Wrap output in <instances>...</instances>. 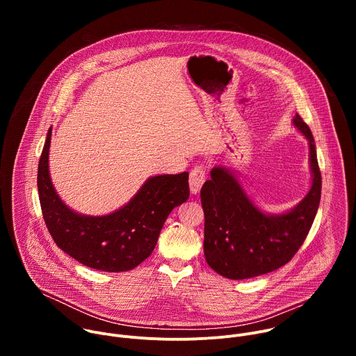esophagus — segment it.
<instances>
[{
  "mask_svg": "<svg viewBox=\"0 0 356 356\" xmlns=\"http://www.w3.org/2000/svg\"><path fill=\"white\" fill-rule=\"evenodd\" d=\"M206 181V168L204 166H194L190 172V190L193 194H197Z\"/></svg>",
  "mask_w": 356,
  "mask_h": 356,
  "instance_id": "34e87169",
  "label": "esophagus"
}]
</instances>
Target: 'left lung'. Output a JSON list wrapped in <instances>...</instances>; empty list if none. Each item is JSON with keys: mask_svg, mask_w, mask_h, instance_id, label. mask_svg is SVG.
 Returning a JSON list of instances; mask_svg holds the SVG:
<instances>
[{"mask_svg": "<svg viewBox=\"0 0 356 356\" xmlns=\"http://www.w3.org/2000/svg\"><path fill=\"white\" fill-rule=\"evenodd\" d=\"M294 125L310 143L313 184L291 211L266 216L252 204L235 176L214 168L201 187L204 210V255L211 269L241 280L273 272L286 265L307 238L321 198V172L309 125L296 114Z\"/></svg>", "mask_w": 356, "mask_h": 356, "instance_id": "left-lung-1", "label": "left lung"}]
</instances>
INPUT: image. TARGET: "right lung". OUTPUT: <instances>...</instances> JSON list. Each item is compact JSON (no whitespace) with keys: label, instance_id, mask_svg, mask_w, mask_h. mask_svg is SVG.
I'll return each mask as SVG.
<instances>
[{"label":"right lung","instance_id":"add662e5","mask_svg":"<svg viewBox=\"0 0 356 356\" xmlns=\"http://www.w3.org/2000/svg\"><path fill=\"white\" fill-rule=\"evenodd\" d=\"M52 128L38 166L40 209L49 234L56 245L84 266L103 272L136 268L155 249L170 211L190 195L188 173L150 177L121 210L88 217L63 204L49 177V146Z\"/></svg>","mask_w":356,"mask_h":356}]
</instances>
